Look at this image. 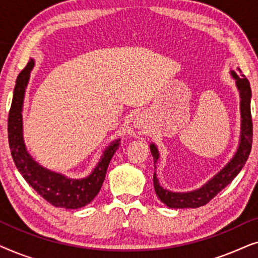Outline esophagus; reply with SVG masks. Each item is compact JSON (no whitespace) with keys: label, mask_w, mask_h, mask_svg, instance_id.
Segmentation results:
<instances>
[{"label":"esophagus","mask_w":258,"mask_h":258,"mask_svg":"<svg viewBox=\"0 0 258 258\" xmlns=\"http://www.w3.org/2000/svg\"><path fill=\"white\" fill-rule=\"evenodd\" d=\"M136 122H137V124H139V125L141 124V123H142V121H141V118H137Z\"/></svg>","instance_id":"34e87169"}]
</instances>
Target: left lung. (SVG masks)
Masks as SVG:
<instances>
[{
  "mask_svg": "<svg viewBox=\"0 0 258 258\" xmlns=\"http://www.w3.org/2000/svg\"><path fill=\"white\" fill-rule=\"evenodd\" d=\"M239 75L232 72V76L236 80V84L241 95V142L237 151L232 160L202 188L190 192H172L162 188L154 174V188L162 202L169 208H199L206 206L210 202L221 190H223L244 167L248 160L252 144V119L250 111V98H251V88L246 77L243 75L241 69H238ZM155 162L158 160V151L155 144L150 146Z\"/></svg>",
  "mask_w": 258,
  "mask_h": 258,
  "instance_id": "1",
  "label": "left lung"
}]
</instances>
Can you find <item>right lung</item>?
Here are the masks:
<instances>
[{"label": "right lung", "mask_w": 258, "mask_h": 258, "mask_svg": "<svg viewBox=\"0 0 258 258\" xmlns=\"http://www.w3.org/2000/svg\"><path fill=\"white\" fill-rule=\"evenodd\" d=\"M34 59L27 63L26 68L19 74L16 80L12 107L8 116V141L10 153L16 168L23 178L43 199L54 207L66 209H77L90 203L103 184L105 172L112 155L117 150L119 139L104 150L94 171L86 178L72 179L56 174L38 165L28 154L22 136V107L24 91L29 81Z\"/></svg>", "instance_id": "obj_1"}]
</instances>
